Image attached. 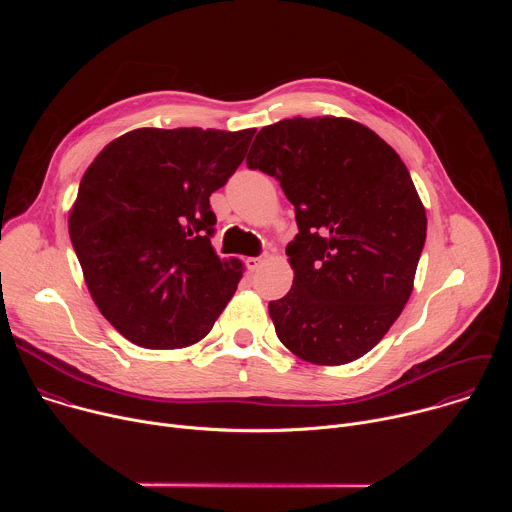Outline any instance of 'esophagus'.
Here are the masks:
<instances>
[{"label": "esophagus", "instance_id": "esophagus-1", "mask_svg": "<svg viewBox=\"0 0 512 512\" xmlns=\"http://www.w3.org/2000/svg\"><path fill=\"white\" fill-rule=\"evenodd\" d=\"M263 257H249L245 263H247V269L249 271H257V269H261V265H263Z\"/></svg>", "mask_w": 512, "mask_h": 512}]
</instances>
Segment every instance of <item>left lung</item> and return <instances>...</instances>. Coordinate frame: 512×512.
<instances>
[{
    "label": "left lung",
    "instance_id": "8db88e82",
    "mask_svg": "<svg viewBox=\"0 0 512 512\" xmlns=\"http://www.w3.org/2000/svg\"><path fill=\"white\" fill-rule=\"evenodd\" d=\"M251 170L279 180L300 233L285 249L294 285L269 302L277 338L334 367L375 348L403 312L427 216L403 160L346 117H294L263 127Z\"/></svg>",
    "mask_w": 512,
    "mask_h": 512
}]
</instances>
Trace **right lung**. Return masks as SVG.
Listing matches in <instances>:
<instances>
[{
    "label": "right lung",
    "mask_w": 512,
    "mask_h": 512,
    "mask_svg": "<svg viewBox=\"0 0 512 512\" xmlns=\"http://www.w3.org/2000/svg\"><path fill=\"white\" fill-rule=\"evenodd\" d=\"M255 129H133L87 168L68 233L99 312L129 342L202 340L243 277L212 249L210 194L245 160Z\"/></svg>",
    "instance_id": "1"
}]
</instances>
